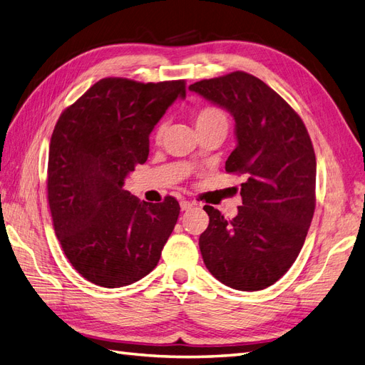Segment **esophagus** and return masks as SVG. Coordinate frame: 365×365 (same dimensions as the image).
<instances>
[{
  "label": "esophagus",
  "mask_w": 365,
  "mask_h": 365,
  "mask_svg": "<svg viewBox=\"0 0 365 365\" xmlns=\"http://www.w3.org/2000/svg\"><path fill=\"white\" fill-rule=\"evenodd\" d=\"M180 205H181V210H182V212H185V210H190L195 204H192V202H189V201H181V202H180Z\"/></svg>",
  "instance_id": "1"
}]
</instances>
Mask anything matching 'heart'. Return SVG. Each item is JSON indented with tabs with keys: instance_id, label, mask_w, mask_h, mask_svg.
<instances>
[{
	"instance_id": "obj_1",
	"label": "heart",
	"mask_w": 365,
	"mask_h": 365,
	"mask_svg": "<svg viewBox=\"0 0 365 365\" xmlns=\"http://www.w3.org/2000/svg\"><path fill=\"white\" fill-rule=\"evenodd\" d=\"M216 125L228 126L227 115L224 114V111H220L219 108L204 106L201 109H197V111L195 113V126H196V129H204V128L216 126ZM163 132H164V125H160L155 130V138L157 140H160L163 137Z\"/></svg>"
}]
</instances>
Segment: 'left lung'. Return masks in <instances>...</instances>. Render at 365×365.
<instances>
[{
  "label": "left lung",
  "mask_w": 365,
  "mask_h": 365,
  "mask_svg": "<svg viewBox=\"0 0 365 365\" xmlns=\"http://www.w3.org/2000/svg\"><path fill=\"white\" fill-rule=\"evenodd\" d=\"M189 90L235 120L227 172L247 176L235 219L205 205L200 236L207 269L237 291L277 282L302 251L315 210L317 161L306 126L272 88L244 71L196 82Z\"/></svg>",
  "instance_id": "obj_1"
}]
</instances>
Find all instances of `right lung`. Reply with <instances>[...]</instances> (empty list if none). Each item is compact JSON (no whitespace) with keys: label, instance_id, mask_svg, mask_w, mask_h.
Wrapping results in <instances>:
<instances>
[{"label":"right lung","instance_id":"right-lung-1","mask_svg":"<svg viewBox=\"0 0 365 365\" xmlns=\"http://www.w3.org/2000/svg\"><path fill=\"white\" fill-rule=\"evenodd\" d=\"M184 97V81L108 77L54 126L47 180L54 231L74 269L94 284L120 288L157 267L180 204L172 196L160 204L140 201L123 185L146 163L153 128Z\"/></svg>","mask_w":365,"mask_h":365}]
</instances>
